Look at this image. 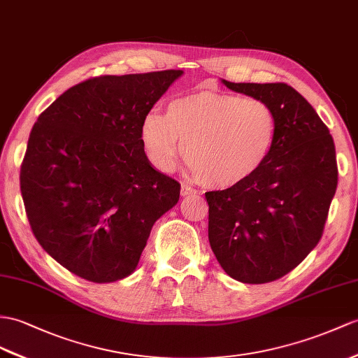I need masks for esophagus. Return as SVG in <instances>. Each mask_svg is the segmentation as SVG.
Returning a JSON list of instances; mask_svg holds the SVG:
<instances>
[{
    "mask_svg": "<svg viewBox=\"0 0 358 358\" xmlns=\"http://www.w3.org/2000/svg\"><path fill=\"white\" fill-rule=\"evenodd\" d=\"M197 193V189H194L193 187H189V185H187V184H182L180 185V196H189V194H196Z\"/></svg>",
    "mask_w": 358,
    "mask_h": 358,
    "instance_id": "34e87169",
    "label": "esophagus"
}]
</instances>
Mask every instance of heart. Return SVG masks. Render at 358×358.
I'll use <instances>...</instances> for the list:
<instances>
[{"instance_id": "obj_1", "label": "heart", "mask_w": 358, "mask_h": 358, "mask_svg": "<svg viewBox=\"0 0 358 358\" xmlns=\"http://www.w3.org/2000/svg\"><path fill=\"white\" fill-rule=\"evenodd\" d=\"M139 135L158 170L170 171L182 152L191 178L211 188H231L266 161L276 138V115L259 99L199 91L170 100L165 115L147 113Z\"/></svg>"}]
</instances>
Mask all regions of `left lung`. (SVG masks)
I'll return each instance as SVG.
<instances>
[{
    "label": "left lung",
    "mask_w": 358,
    "mask_h": 358,
    "mask_svg": "<svg viewBox=\"0 0 358 358\" xmlns=\"http://www.w3.org/2000/svg\"><path fill=\"white\" fill-rule=\"evenodd\" d=\"M222 83L266 101L276 138L263 165L241 184L205 193L208 238L222 268L245 284L287 275L316 248L337 188L328 127L285 83Z\"/></svg>",
    "instance_id": "left-lung-1"
}]
</instances>
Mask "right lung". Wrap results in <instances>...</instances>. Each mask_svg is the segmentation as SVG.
Instances as JSON below:
<instances>
[{
  "label": "right lung",
  "instance_id": "right-lung-1",
  "mask_svg": "<svg viewBox=\"0 0 358 358\" xmlns=\"http://www.w3.org/2000/svg\"><path fill=\"white\" fill-rule=\"evenodd\" d=\"M184 74L101 76L65 91L34 123L21 194L34 237L69 272L115 282L135 272L180 184L156 170L139 129Z\"/></svg>",
  "mask_w": 358,
  "mask_h": 358
}]
</instances>
